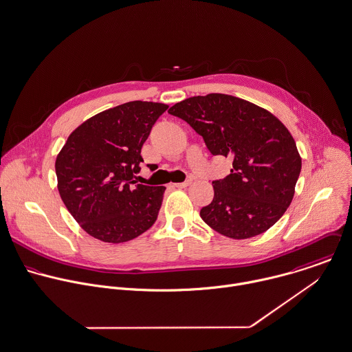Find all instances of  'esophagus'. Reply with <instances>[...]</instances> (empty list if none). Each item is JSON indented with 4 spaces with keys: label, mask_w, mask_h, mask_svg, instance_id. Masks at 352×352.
I'll use <instances>...</instances> for the list:
<instances>
[{
    "label": "esophagus",
    "mask_w": 352,
    "mask_h": 352,
    "mask_svg": "<svg viewBox=\"0 0 352 352\" xmlns=\"http://www.w3.org/2000/svg\"><path fill=\"white\" fill-rule=\"evenodd\" d=\"M190 184H192V181H185V182H179V184H173V188L182 189V188H188Z\"/></svg>",
    "instance_id": "esophagus-1"
}]
</instances>
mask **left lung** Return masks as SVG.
Segmentation results:
<instances>
[{
  "label": "left lung",
  "mask_w": 352,
  "mask_h": 352,
  "mask_svg": "<svg viewBox=\"0 0 352 352\" xmlns=\"http://www.w3.org/2000/svg\"><path fill=\"white\" fill-rule=\"evenodd\" d=\"M168 113L186 121L212 155L232 157L200 211L219 234L246 239L271 228L289 207L302 159L288 129L268 110L226 94L192 96Z\"/></svg>",
  "instance_id": "1"
}]
</instances>
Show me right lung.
I'll return each instance as SVG.
<instances>
[{
  "mask_svg": "<svg viewBox=\"0 0 352 352\" xmlns=\"http://www.w3.org/2000/svg\"><path fill=\"white\" fill-rule=\"evenodd\" d=\"M167 109L135 100L104 110L76 128L57 155L60 196L91 236L128 242L156 221L166 188L136 185L133 177L141 146Z\"/></svg>",
  "mask_w": 352,
  "mask_h": 352,
  "instance_id": "1",
  "label": "right lung"
}]
</instances>
